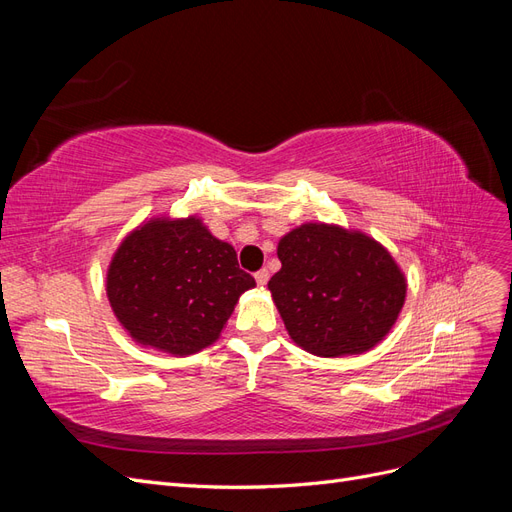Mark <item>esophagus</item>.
Instances as JSON below:
<instances>
[{
    "mask_svg": "<svg viewBox=\"0 0 512 512\" xmlns=\"http://www.w3.org/2000/svg\"><path fill=\"white\" fill-rule=\"evenodd\" d=\"M254 277H256V284L262 288V286H267V282H269V271L260 269V271L254 273Z\"/></svg>",
    "mask_w": 512,
    "mask_h": 512,
    "instance_id": "esophagus-1",
    "label": "esophagus"
}]
</instances>
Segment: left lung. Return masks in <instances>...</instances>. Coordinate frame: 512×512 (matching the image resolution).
<instances>
[{
    "mask_svg": "<svg viewBox=\"0 0 512 512\" xmlns=\"http://www.w3.org/2000/svg\"><path fill=\"white\" fill-rule=\"evenodd\" d=\"M277 258L271 297L290 339L309 354L335 359L371 350L406 303L404 271L361 230L305 222L280 239Z\"/></svg>",
    "mask_w": 512,
    "mask_h": 512,
    "instance_id": "1",
    "label": "left lung"
}]
</instances>
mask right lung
<instances>
[{"instance_id":"1","label":"right lung","mask_w":512,"mask_h":512,"mask_svg":"<svg viewBox=\"0 0 512 512\" xmlns=\"http://www.w3.org/2000/svg\"><path fill=\"white\" fill-rule=\"evenodd\" d=\"M235 247L198 215H156L130 230L106 269V297L134 342L173 356L220 339L239 297L254 288Z\"/></svg>"}]
</instances>
